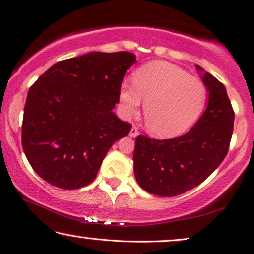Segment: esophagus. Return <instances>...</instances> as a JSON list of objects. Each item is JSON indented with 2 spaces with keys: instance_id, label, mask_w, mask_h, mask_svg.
<instances>
[{
  "instance_id": "obj_1",
  "label": "esophagus",
  "mask_w": 254,
  "mask_h": 254,
  "mask_svg": "<svg viewBox=\"0 0 254 254\" xmlns=\"http://www.w3.org/2000/svg\"><path fill=\"white\" fill-rule=\"evenodd\" d=\"M139 134V131H138V127H133L131 128V131H130V135L131 137H137V135Z\"/></svg>"
}]
</instances>
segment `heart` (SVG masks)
Wrapping results in <instances>:
<instances>
[{
	"instance_id": "heart-1",
	"label": "heart",
	"mask_w": 254,
	"mask_h": 254,
	"mask_svg": "<svg viewBox=\"0 0 254 254\" xmlns=\"http://www.w3.org/2000/svg\"><path fill=\"white\" fill-rule=\"evenodd\" d=\"M208 90L198 77L164 61H153L133 73V85L123 83L120 102L124 115H137L145 100L148 131L170 138L188 131L205 109Z\"/></svg>"
}]
</instances>
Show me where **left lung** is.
Segmentation results:
<instances>
[{
	"mask_svg": "<svg viewBox=\"0 0 254 254\" xmlns=\"http://www.w3.org/2000/svg\"><path fill=\"white\" fill-rule=\"evenodd\" d=\"M202 81L209 92L208 106L188 133L162 140L135 138L134 176L149 193L175 197L198 187L229 151L235 112L226 87L209 72L202 74Z\"/></svg>",
	"mask_w": 254,
	"mask_h": 254,
	"instance_id": "obj_1",
	"label": "left lung"
}]
</instances>
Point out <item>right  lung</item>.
I'll return each instance as SVG.
<instances>
[{
    "mask_svg": "<svg viewBox=\"0 0 254 254\" xmlns=\"http://www.w3.org/2000/svg\"><path fill=\"white\" fill-rule=\"evenodd\" d=\"M135 61L130 52L88 53L55 63L30 87L21 145L42 180L65 190L94 181L107 152L132 127L113 108Z\"/></svg>",
    "mask_w": 254,
    "mask_h": 254,
    "instance_id": "right-lung-1",
    "label": "right lung"
}]
</instances>
